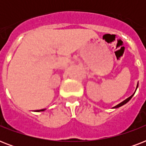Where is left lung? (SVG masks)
<instances>
[{
  "label": "left lung",
  "mask_w": 146,
  "mask_h": 146,
  "mask_svg": "<svg viewBox=\"0 0 146 146\" xmlns=\"http://www.w3.org/2000/svg\"><path fill=\"white\" fill-rule=\"evenodd\" d=\"M137 87H138V84H137ZM137 87H136V89H137ZM133 95H134V94H133ZM133 95H132V96H130V97H129V98H127V99H126V100H124L123 102H121V103H120V104H117V106L113 107V108H119V107L122 106V105H123V104H126V103H127V102H129V100L131 99L132 97L133 96Z\"/></svg>",
  "instance_id": "1"
}]
</instances>
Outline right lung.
Returning <instances> with one entry per match:
<instances>
[{"instance_id": "1", "label": "right lung", "mask_w": 146, "mask_h": 146, "mask_svg": "<svg viewBox=\"0 0 146 146\" xmlns=\"http://www.w3.org/2000/svg\"><path fill=\"white\" fill-rule=\"evenodd\" d=\"M44 111V109H42V110H38V111Z\"/></svg>"}]
</instances>
